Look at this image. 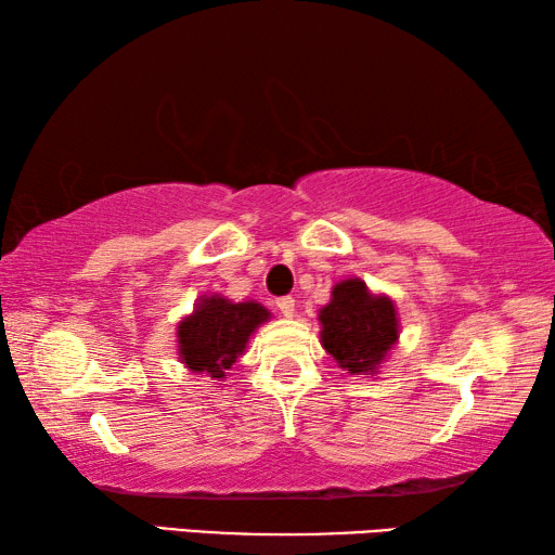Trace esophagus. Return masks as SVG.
I'll return each instance as SVG.
<instances>
[{"label":"esophagus","instance_id":"esophagus-1","mask_svg":"<svg viewBox=\"0 0 555 555\" xmlns=\"http://www.w3.org/2000/svg\"><path fill=\"white\" fill-rule=\"evenodd\" d=\"M276 308H279V311L284 313L286 318L294 315V311H296V300H294V296H281V298H276Z\"/></svg>","mask_w":555,"mask_h":555}]
</instances>
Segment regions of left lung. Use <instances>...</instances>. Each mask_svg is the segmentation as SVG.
<instances>
[{"mask_svg":"<svg viewBox=\"0 0 555 555\" xmlns=\"http://www.w3.org/2000/svg\"><path fill=\"white\" fill-rule=\"evenodd\" d=\"M318 318L323 347L350 374L377 370L399 337L393 304L384 296H370L360 279L340 281Z\"/></svg>","mask_w":555,"mask_h":555,"instance_id":"obj_1","label":"left lung"}]
</instances>
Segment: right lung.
I'll use <instances>...</instances> for the list:
<instances>
[{
	"label": "right lung",
	"mask_w": 555,
	"mask_h": 555,
	"mask_svg": "<svg viewBox=\"0 0 555 555\" xmlns=\"http://www.w3.org/2000/svg\"><path fill=\"white\" fill-rule=\"evenodd\" d=\"M269 318V311L259 304H232L228 298H201L193 315L178 325V350L181 360L193 372H208L212 379H224L244 352L255 327Z\"/></svg>",
	"instance_id": "add662e5"
}]
</instances>
